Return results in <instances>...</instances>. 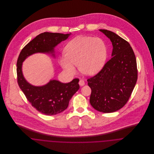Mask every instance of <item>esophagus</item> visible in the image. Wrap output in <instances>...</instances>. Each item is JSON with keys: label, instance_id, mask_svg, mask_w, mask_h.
<instances>
[{"label": "esophagus", "instance_id": "1", "mask_svg": "<svg viewBox=\"0 0 154 154\" xmlns=\"http://www.w3.org/2000/svg\"><path fill=\"white\" fill-rule=\"evenodd\" d=\"M79 85L80 86H84V85H85V82H84V81H83L82 79H81V80H80L79 81Z\"/></svg>", "mask_w": 154, "mask_h": 154}]
</instances>
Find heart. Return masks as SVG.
Segmentation results:
<instances>
[{"instance_id":"obj_1","label":"heart","mask_w":154,"mask_h":154,"mask_svg":"<svg viewBox=\"0 0 154 154\" xmlns=\"http://www.w3.org/2000/svg\"><path fill=\"white\" fill-rule=\"evenodd\" d=\"M65 51L59 56V62L69 74L75 73L78 65L82 73L94 75L102 69L107 57L106 44L98 37H76L67 44Z\"/></svg>"}]
</instances>
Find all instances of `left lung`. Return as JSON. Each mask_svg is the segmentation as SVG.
I'll return each mask as SVG.
<instances>
[{"label":"left lung","instance_id":"1","mask_svg":"<svg viewBox=\"0 0 154 154\" xmlns=\"http://www.w3.org/2000/svg\"><path fill=\"white\" fill-rule=\"evenodd\" d=\"M112 45L111 59L95 76L88 79L91 89L89 102L103 112L122 109L129 100L137 79L136 60L131 45L117 34L99 29Z\"/></svg>","mask_w":154,"mask_h":154}]
</instances>
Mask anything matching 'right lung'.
I'll return each instance as SVG.
<instances>
[{
  "label": "right lung",
  "mask_w": 154,
  "mask_h": 154,
  "mask_svg": "<svg viewBox=\"0 0 154 154\" xmlns=\"http://www.w3.org/2000/svg\"><path fill=\"white\" fill-rule=\"evenodd\" d=\"M70 35L71 33H42L23 48L18 59L17 71L20 88L32 106L47 116L55 115L66 110L70 100L79 89V80L74 79L69 83H62L50 79L44 85L35 86L24 78L22 63L27 57L35 53L47 54L55 58L54 48Z\"/></svg>",
  "instance_id": "obj_1"
}]
</instances>
